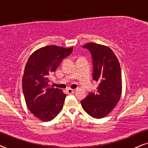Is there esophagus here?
<instances>
[{
    "instance_id": "34e87169",
    "label": "esophagus",
    "mask_w": 148,
    "mask_h": 148,
    "mask_svg": "<svg viewBox=\"0 0 148 148\" xmlns=\"http://www.w3.org/2000/svg\"><path fill=\"white\" fill-rule=\"evenodd\" d=\"M67 92L68 94H73L74 92V90L72 89V88H68V89H67Z\"/></svg>"
}]
</instances>
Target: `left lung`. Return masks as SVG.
Returning a JSON list of instances; mask_svg holds the SVG:
<instances>
[{"mask_svg":"<svg viewBox=\"0 0 148 148\" xmlns=\"http://www.w3.org/2000/svg\"><path fill=\"white\" fill-rule=\"evenodd\" d=\"M92 56V79L99 85L80 101L86 113L95 119H102L111 112L119 103L122 93L121 69L119 60L108 47L94 42L82 46Z\"/></svg>","mask_w":148,"mask_h":148,"instance_id":"obj_1","label":"left lung"}]
</instances>
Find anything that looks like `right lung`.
<instances>
[{
    "label": "right lung",
    "mask_w": 148,
    "mask_h": 148,
    "mask_svg": "<svg viewBox=\"0 0 148 148\" xmlns=\"http://www.w3.org/2000/svg\"><path fill=\"white\" fill-rule=\"evenodd\" d=\"M73 47L49 45L35 51L25 66L22 89L32 114L43 122L51 121L62 110L66 95L49 86V76L56 72L63 59L72 53Z\"/></svg>",
    "instance_id": "obj_1"
}]
</instances>
